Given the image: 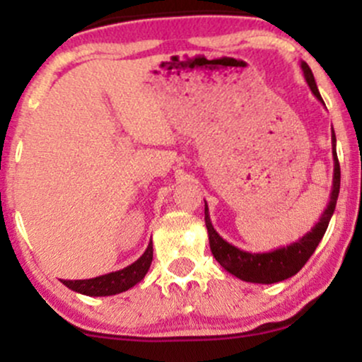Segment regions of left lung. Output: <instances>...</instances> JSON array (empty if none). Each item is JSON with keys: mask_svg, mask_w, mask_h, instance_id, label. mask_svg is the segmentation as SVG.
Listing matches in <instances>:
<instances>
[{"mask_svg": "<svg viewBox=\"0 0 362 362\" xmlns=\"http://www.w3.org/2000/svg\"><path fill=\"white\" fill-rule=\"evenodd\" d=\"M301 68L305 71V78L308 81L311 91L315 93V97L318 100H322L320 97V91L317 88V83H315L313 73H311L310 66L306 62H301ZM323 102V100H322ZM334 132V131H332ZM332 144H334V189H332L330 202L325 213L322 214L317 226L310 231L308 235L303 236L300 242L289 245L286 248H279V250H274L269 253H248L240 250V248L233 247L216 233V230L211 224L209 214H207V206L204 207V219H206V228L207 233H209V243H211V252H213L214 259L226 269L228 272L233 274L238 279L247 281V282H257V284H274V282H279L288 279V277L294 276L296 272L301 271L303 265L308 262V259L313 255V252L317 250L320 240L325 235L328 223H330L332 214L335 211V204H337L339 197V189H340V165L337 151H335V134H332Z\"/></svg>", "mask_w": 362, "mask_h": 362, "instance_id": "1", "label": "left lung"}]
</instances>
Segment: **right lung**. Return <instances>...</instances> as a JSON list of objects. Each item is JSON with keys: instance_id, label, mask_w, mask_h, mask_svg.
<instances>
[{"instance_id": "1", "label": "right lung", "mask_w": 362, "mask_h": 362, "mask_svg": "<svg viewBox=\"0 0 362 362\" xmlns=\"http://www.w3.org/2000/svg\"><path fill=\"white\" fill-rule=\"evenodd\" d=\"M153 260V245L149 243L146 252L143 257H139L134 264L129 267L122 269V271L105 274V276L95 277V279H85V281H62V284L68 286L69 289L76 291V293L86 294V296H110V294L122 293L132 288L134 284L146 276L149 265Z\"/></svg>"}]
</instances>
